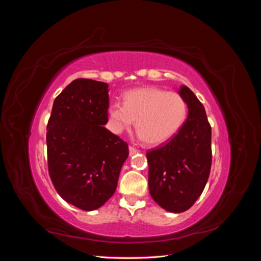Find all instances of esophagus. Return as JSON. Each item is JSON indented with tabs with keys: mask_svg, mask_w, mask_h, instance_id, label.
<instances>
[{
	"mask_svg": "<svg viewBox=\"0 0 261 261\" xmlns=\"http://www.w3.org/2000/svg\"><path fill=\"white\" fill-rule=\"evenodd\" d=\"M129 154L130 155H133V154H135L136 152H138V149L137 148H135L134 146H129Z\"/></svg>",
	"mask_w": 261,
	"mask_h": 261,
	"instance_id": "1",
	"label": "esophagus"
}]
</instances>
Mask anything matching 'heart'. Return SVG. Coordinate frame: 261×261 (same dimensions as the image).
Here are the masks:
<instances>
[{
  "label": "heart",
  "instance_id": "heart-1",
  "mask_svg": "<svg viewBox=\"0 0 261 261\" xmlns=\"http://www.w3.org/2000/svg\"><path fill=\"white\" fill-rule=\"evenodd\" d=\"M109 114L113 132L130 128L136 120L137 132L146 143L159 146L172 139L183 127L188 106L178 92L144 87L126 92L124 105L114 102Z\"/></svg>",
  "mask_w": 261,
  "mask_h": 261
}]
</instances>
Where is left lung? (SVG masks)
<instances>
[{"instance_id": "1", "label": "left lung", "mask_w": 261, "mask_h": 261, "mask_svg": "<svg viewBox=\"0 0 261 261\" xmlns=\"http://www.w3.org/2000/svg\"><path fill=\"white\" fill-rule=\"evenodd\" d=\"M188 106L183 127L168 143L147 151L148 185L152 199L163 209L179 213L199 198L210 174L211 126L195 93L181 86Z\"/></svg>"}]
</instances>
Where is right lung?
I'll use <instances>...</instances> for the list:
<instances>
[{
    "label": "right lung",
    "mask_w": 261,
    "mask_h": 261,
    "mask_svg": "<svg viewBox=\"0 0 261 261\" xmlns=\"http://www.w3.org/2000/svg\"><path fill=\"white\" fill-rule=\"evenodd\" d=\"M109 85L73 81L53 102L46 125L48 169L65 201L85 211L98 209L114 194L129 150L107 129Z\"/></svg>",
    "instance_id": "1"
}]
</instances>
